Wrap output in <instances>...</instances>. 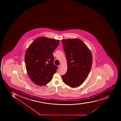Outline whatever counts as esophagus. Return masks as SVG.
<instances>
[{"label":"esophagus","mask_w":121,"mask_h":121,"mask_svg":"<svg viewBox=\"0 0 121 121\" xmlns=\"http://www.w3.org/2000/svg\"><path fill=\"white\" fill-rule=\"evenodd\" d=\"M58 68H61V65H60L59 66H58Z\"/></svg>","instance_id":"34e87169"}]
</instances>
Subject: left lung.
Segmentation results:
<instances>
[{
	"label": "left lung",
	"instance_id": "8db88e82",
	"mask_svg": "<svg viewBox=\"0 0 121 121\" xmlns=\"http://www.w3.org/2000/svg\"><path fill=\"white\" fill-rule=\"evenodd\" d=\"M62 43L68 65L66 73L61 76L62 79L70 87H77L86 80L91 69V52L79 39H63Z\"/></svg>",
	"mask_w": 121,
	"mask_h": 121
}]
</instances>
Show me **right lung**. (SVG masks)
<instances>
[{
    "mask_svg": "<svg viewBox=\"0 0 121 121\" xmlns=\"http://www.w3.org/2000/svg\"><path fill=\"white\" fill-rule=\"evenodd\" d=\"M60 41L46 37L35 39L26 52L25 63L31 80L40 86L51 82L58 67L53 63V51Z\"/></svg>",
    "mask_w": 121,
    "mask_h": 121,
    "instance_id": "1",
    "label": "right lung"
}]
</instances>
